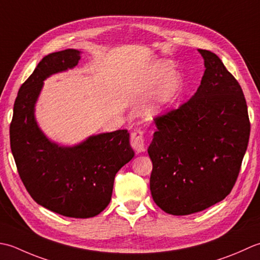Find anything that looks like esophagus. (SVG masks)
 Listing matches in <instances>:
<instances>
[{"instance_id":"esophagus-1","label":"esophagus","mask_w":260,"mask_h":260,"mask_svg":"<svg viewBox=\"0 0 260 260\" xmlns=\"http://www.w3.org/2000/svg\"><path fill=\"white\" fill-rule=\"evenodd\" d=\"M131 146L137 152H141L145 150V135L144 131L140 129H136L131 134L130 137Z\"/></svg>"}]
</instances>
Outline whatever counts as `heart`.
<instances>
[{"mask_svg":"<svg viewBox=\"0 0 260 260\" xmlns=\"http://www.w3.org/2000/svg\"><path fill=\"white\" fill-rule=\"evenodd\" d=\"M168 75L169 68L166 65H164V63H156L146 74V77L144 79V86H146L147 88L156 87L160 83V81L164 79V82L158 87L156 99L153 101V103L148 105L145 110L148 116H153L157 114L176 96L179 88V82L175 76H169L167 78Z\"/></svg>","mask_w":260,"mask_h":260,"instance_id":"obj_1","label":"heart"}]
</instances>
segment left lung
<instances>
[{"label":"left lung","mask_w":260,"mask_h":260,"mask_svg":"<svg viewBox=\"0 0 260 260\" xmlns=\"http://www.w3.org/2000/svg\"><path fill=\"white\" fill-rule=\"evenodd\" d=\"M205 72L197 93L157 115L148 148L150 190L166 213L203 211L230 194L245 156L250 121L240 84L214 52L199 49Z\"/></svg>","instance_id":"1"}]
</instances>
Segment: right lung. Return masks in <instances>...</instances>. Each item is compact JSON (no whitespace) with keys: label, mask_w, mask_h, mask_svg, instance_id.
<instances>
[{"label":"right lung","mask_w":260,"mask_h":260,"mask_svg":"<svg viewBox=\"0 0 260 260\" xmlns=\"http://www.w3.org/2000/svg\"><path fill=\"white\" fill-rule=\"evenodd\" d=\"M79 58L75 49L42 58L15 99L10 145L21 181L37 203L63 216L86 219L109 205L115 175L135 152L128 130L92 136L75 147H58L37 125L34 109L44 79L76 66Z\"/></svg>","instance_id":"right-lung-1"}]
</instances>
